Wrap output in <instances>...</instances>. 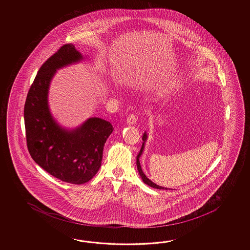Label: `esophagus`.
Returning <instances> with one entry per match:
<instances>
[{"instance_id":"esophagus-1","label":"esophagus","mask_w":250,"mask_h":250,"mask_svg":"<svg viewBox=\"0 0 250 250\" xmlns=\"http://www.w3.org/2000/svg\"><path fill=\"white\" fill-rule=\"evenodd\" d=\"M138 115L135 114V113L130 114V115L127 118V124H128V125H134V124H136L137 121H138Z\"/></svg>"}]
</instances>
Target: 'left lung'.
<instances>
[{"label":"left lung","mask_w":250,"mask_h":250,"mask_svg":"<svg viewBox=\"0 0 250 250\" xmlns=\"http://www.w3.org/2000/svg\"><path fill=\"white\" fill-rule=\"evenodd\" d=\"M143 144H142V147L140 149V151H139V153H138V156H137V167H138V172H139V175L141 176V178H142V180H143L144 182L146 184V185H148V186L152 187V188H157V189H168L167 188H164V187L158 186V185H156L155 183H154L153 181H150L148 178L146 177V176L145 175V173L143 172V170L141 169V165H140V163H139V157H140V155L142 154L143 153L144 146H145V142L146 141V139H147V135H146V132L144 133L143 138Z\"/></svg>","instance_id":"8db88e82"}]
</instances>
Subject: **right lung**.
<instances>
[{
	"label": "right lung",
	"instance_id": "1",
	"mask_svg": "<svg viewBox=\"0 0 250 250\" xmlns=\"http://www.w3.org/2000/svg\"><path fill=\"white\" fill-rule=\"evenodd\" d=\"M82 59L72 43L62 45L38 70L24 107L27 149L33 160L53 177L78 185L96 175L104 144L113 130L111 123L96 117L69 130L50 112L48 90L56 69Z\"/></svg>",
	"mask_w": 250,
	"mask_h": 250
}]
</instances>
